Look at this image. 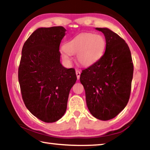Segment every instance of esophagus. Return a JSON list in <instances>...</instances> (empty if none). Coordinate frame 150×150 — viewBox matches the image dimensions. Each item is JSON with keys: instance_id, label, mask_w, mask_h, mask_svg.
<instances>
[{"instance_id": "34e87169", "label": "esophagus", "mask_w": 150, "mask_h": 150, "mask_svg": "<svg viewBox=\"0 0 150 150\" xmlns=\"http://www.w3.org/2000/svg\"><path fill=\"white\" fill-rule=\"evenodd\" d=\"M76 75H77V79H79L81 75V71L79 70H76Z\"/></svg>"}]
</instances>
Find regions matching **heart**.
Returning a JSON list of instances; mask_svg holds the SVG:
<instances>
[{
	"instance_id": "heart-1",
	"label": "heart",
	"mask_w": 150,
	"mask_h": 150,
	"mask_svg": "<svg viewBox=\"0 0 150 150\" xmlns=\"http://www.w3.org/2000/svg\"><path fill=\"white\" fill-rule=\"evenodd\" d=\"M106 40L102 35L82 33L64 45L61 54L65 62H69L70 54H77V61L84 66H90L98 62L105 53Z\"/></svg>"
}]
</instances>
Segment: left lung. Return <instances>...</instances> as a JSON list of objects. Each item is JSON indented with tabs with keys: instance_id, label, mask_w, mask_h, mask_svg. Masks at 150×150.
<instances>
[{
	"instance_id": "1",
	"label": "left lung",
	"mask_w": 150,
	"mask_h": 150,
	"mask_svg": "<svg viewBox=\"0 0 150 150\" xmlns=\"http://www.w3.org/2000/svg\"><path fill=\"white\" fill-rule=\"evenodd\" d=\"M106 39L102 57L83 69L80 81L86 102L94 117L108 120L125 108L130 98L134 65L131 52L124 40L106 28H96Z\"/></svg>"
}]
</instances>
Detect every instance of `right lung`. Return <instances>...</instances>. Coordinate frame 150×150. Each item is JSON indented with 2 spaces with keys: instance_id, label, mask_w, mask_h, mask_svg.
<instances>
[{
  "instance_id": "obj_1",
  "label": "right lung",
  "mask_w": 150,
  "mask_h": 150,
  "mask_svg": "<svg viewBox=\"0 0 150 150\" xmlns=\"http://www.w3.org/2000/svg\"><path fill=\"white\" fill-rule=\"evenodd\" d=\"M66 30L62 26L40 28L25 42L18 67L22 97L26 108L45 122H54L67 109L75 70L60 63L59 45Z\"/></svg>"
}]
</instances>
